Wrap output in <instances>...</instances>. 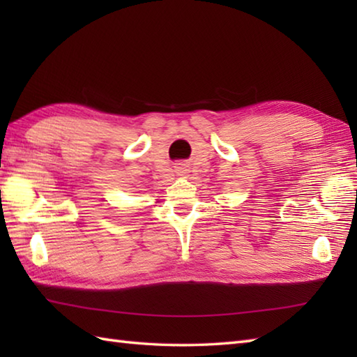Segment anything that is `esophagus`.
<instances>
[{"mask_svg":"<svg viewBox=\"0 0 357 357\" xmlns=\"http://www.w3.org/2000/svg\"><path fill=\"white\" fill-rule=\"evenodd\" d=\"M176 173L179 174V176H184V174L187 173V167H185L184 164H179V165L176 167Z\"/></svg>","mask_w":357,"mask_h":357,"instance_id":"esophagus-1","label":"esophagus"}]
</instances>
